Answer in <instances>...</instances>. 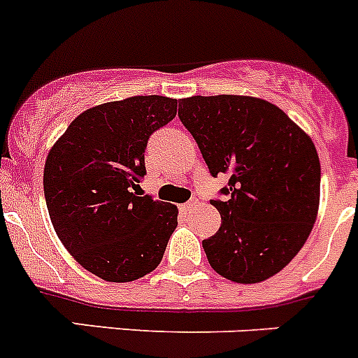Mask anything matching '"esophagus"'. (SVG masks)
<instances>
[{
	"label": "esophagus",
	"instance_id": "obj_1",
	"mask_svg": "<svg viewBox=\"0 0 358 358\" xmlns=\"http://www.w3.org/2000/svg\"><path fill=\"white\" fill-rule=\"evenodd\" d=\"M196 203H199V200H196V199H192V200H189V202L182 203V206H181V209L185 210V213H192V210L195 209V206H196Z\"/></svg>",
	"mask_w": 358,
	"mask_h": 358
}]
</instances>
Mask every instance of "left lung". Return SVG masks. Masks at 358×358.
Wrapping results in <instances>:
<instances>
[{"instance_id":"8db88e82","label":"left lung","mask_w":358,"mask_h":358,"mask_svg":"<svg viewBox=\"0 0 358 358\" xmlns=\"http://www.w3.org/2000/svg\"><path fill=\"white\" fill-rule=\"evenodd\" d=\"M179 119L210 176H230L210 200L221 227L202 241L210 267L236 283L278 274L301 251L320 203V159L311 138L268 101L253 96H192Z\"/></svg>"}]
</instances>
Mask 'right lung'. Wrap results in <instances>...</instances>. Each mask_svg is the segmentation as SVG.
I'll return each mask as SVG.
<instances>
[{
	"label": "right lung",
	"instance_id": "add662e5",
	"mask_svg": "<svg viewBox=\"0 0 358 358\" xmlns=\"http://www.w3.org/2000/svg\"><path fill=\"white\" fill-rule=\"evenodd\" d=\"M177 100L131 96L71 121L43 169V193L57 237L84 268L112 283L155 271L177 227V207L137 193L144 152L169 124Z\"/></svg>",
	"mask_w": 358,
	"mask_h": 358
}]
</instances>
